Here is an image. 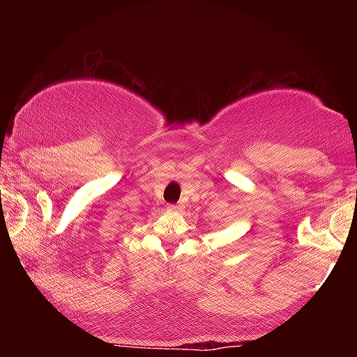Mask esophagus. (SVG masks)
<instances>
[{"instance_id":"34e87169","label":"esophagus","mask_w":357,"mask_h":357,"mask_svg":"<svg viewBox=\"0 0 357 357\" xmlns=\"http://www.w3.org/2000/svg\"><path fill=\"white\" fill-rule=\"evenodd\" d=\"M169 209L170 211H182V206H180V204H170Z\"/></svg>"}]
</instances>
